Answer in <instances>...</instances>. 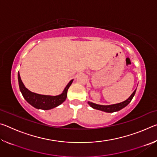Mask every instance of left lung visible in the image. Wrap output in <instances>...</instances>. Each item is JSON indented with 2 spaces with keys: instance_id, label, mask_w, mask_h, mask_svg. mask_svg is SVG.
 <instances>
[{
  "instance_id": "1",
  "label": "left lung",
  "mask_w": 157,
  "mask_h": 157,
  "mask_svg": "<svg viewBox=\"0 0 157 157\" xmlns=\"http://www.w3.org/2000/svg\"><path fill=\"white\" fill-rule=\"evenodd\" d=\"M136 91V89H135V91L132 93V95H130L128 99H127L126 100H124L122 102L118 103V104H114L111 105H100L95 104V103H93L91 102H88V103L92 108L95 109L105 111V112H107V113L115 112V111H118L119 110L122 109L123 108L125 107L126 106L128 105L130 102H131L133 97L134 96Z\"/></svg>"
}]
</instances>
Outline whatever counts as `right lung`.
I'll list each match as a JSON object with an SVG mask.
<instances>
[{
    "label": "right lung",
    "instance_id": "1",
    "mask_svg": "<svg viewBox=\"0 0 157 157\" xmlns=\"http://www.w3.org/2000/svg\"><path fill=\"white\" fill-rule=\"evenodd\" d=\"M18 80L21 94L29 104L39 109L49 110L60 105L66 100V97H67L68 89L72 84L73 79H71L68 82L62 94L58 95H55V96L37 94L29 91L21 80L19 72L18 73Z\"/></svg>",
    "mask_w": 157,
    "mask_h": 157
}]
</instances>
